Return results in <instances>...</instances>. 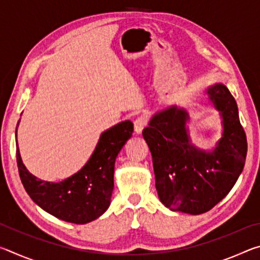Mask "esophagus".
<instances>
[{"label":"esophagus","instance_id":"esophagus-1","mask_svg":"<svg viewBox=\"0 0 260 260\" xmlns=\"http://www.w3.org/2000/svg\"><path fill=\"white\" fill-rule=\"evenodd\" d=\"M146 125H147L146 117H143V116L139 117L138 119L134 121V131H135V133L136 134L142 133V131H143L144 127H146Z\"/></svg>","mask_w":260,"mask_h":260}]
</instances>
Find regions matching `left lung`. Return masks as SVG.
<instances>
[{
  "label": "left lung",
  "mask_w": 260,
  "mask_h": 260,
  "mask_svg": "<svg viewBox=\"0 0 260 260\" xmlns=\"http://www.w3.org/2000/svg\"><path fill=\"white\" fill-rule=\"evenodd\" d=\"M221 118V138L211 150L197 148L189 135V113L170 105L152 114L143 129L152 156L158 197L166 208L201 214L225 199L242 173L246 138L235 99L222 83L205 89Z\"/></svg>",
  "instance_id": "obj_1"
}]
</instances>
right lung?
I'll list each match as a JSON object with an SVG mask.
<instances>
[{
    "instance_id": "right-lung-1",
    "label": "right lung",
    "mask_w": 260,
    "mask_h": 260,
    "mask_svg": "<svg viewBox=\"0 0 260 260\" xmlns=\"http://www.w3.org/2000/svg\"><path fill=\"white\" fill-rule=\"evenodd\" d=\"M132 134L133 124L129 120L104 131L94 152L77 173L59 182H50L37 178L26 169L20 157L16 131L17 164L25 190L35 204L56 218L79 225L93 221L111 203L114 162Z\"/></svg>"
}]
</instances>
